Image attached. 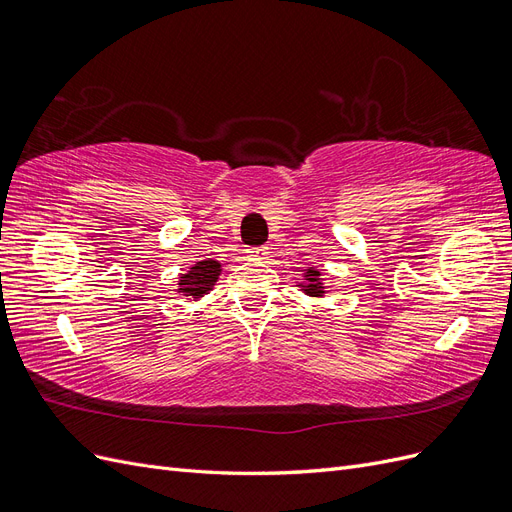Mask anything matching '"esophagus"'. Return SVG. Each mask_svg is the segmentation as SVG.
<instances>
[{
  "instance_id": "34e87169",
  "label": "esophagus",
  "mask_w": 512,
  "mask_h": 512,
  "mask_svg": "<svg viewBox=\"0 0 512 512\" xmlns=\"http://www.w3.org/2000/svg\"><path fill=\"white\" fill-rule=\"evenodd\" d=\"M269 254H271L269 247H252V250H247V256L254 260H267Z\"/></svg>"
}]
</instances>
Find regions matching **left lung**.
Instances as JSON below:
<instances>
[{
    "label": "left lung",
    "instance_id": "1",
    "mask_svg": "<svg viewBox=\"0 0 512 512\" xmlns=\"http://www.w3.org/2000/svg\"><path fill=\"white\" fill-rule=\"evenodd\" d=\"M307 286H305V292L307 294H314V297H322V286H320V282H318V277H320V271H316V269H307Z\"/></svg>",
    "mask_w": 512,
    "mask_h": 512
}]
</instances>
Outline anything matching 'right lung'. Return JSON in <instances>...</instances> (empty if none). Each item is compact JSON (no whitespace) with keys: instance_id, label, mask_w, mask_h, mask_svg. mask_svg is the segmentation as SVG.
Here are the masks:
<instances>
[{"instance_id":"add662e5","label":"right lung","mask_w":512,"mask_h":512,"mask_svg":"<svg viewBox=\"0 0 512 512\" xmlns=\"http://www.w3.org/2000/svg\"><path fill=\"white\" fill-rule=\"evenodd\" d=\"M220 271L222 269H220V262L218 260L198 262V265L192 267L190 273H185L181 277L179 292H185L192 299L203 297V294H207L211 290V286L218 282Z\"/></svg>"}]
</instances>
